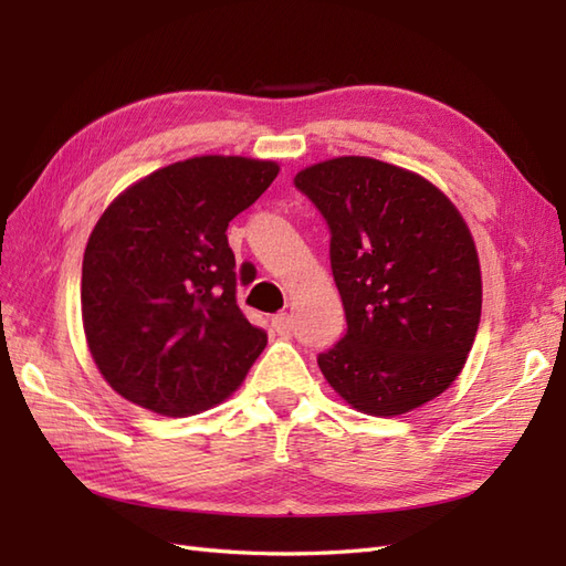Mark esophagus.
I'll return each mask as SVG.
<instances>
[{"instance_id":"obj_1","label":"esophagus","mask_w":566,"mask_h":566,"mask_svg":"<svg viewBox=\"0 0 566 566\" xmlns=\"http://www.w3.org/2000/svg\"><path fill=\"white\" fill-rule=\"evenodd\" d=\"M272 331L276 335H282V338H290L292 331H294V318L290 314H276L272 316Z\"/></svg>"}]
</instances>
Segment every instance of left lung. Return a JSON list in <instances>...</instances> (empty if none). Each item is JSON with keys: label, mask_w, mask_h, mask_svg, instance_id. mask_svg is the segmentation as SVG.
Returning a JSON list of instances; mask_svg holds the SVG:
<instances>
[{"label": "left lung", "mask_w": 566, "mask_h": 566, "mask_svg": "<svg viewBox=\"0 0 566 566\" xmlns=\"http://www.w3.org/2000/svg\"><path fill=\"white\" fill-rule=\"evenodd\" d=\"M331 226L347 333L318 355L355 411L394 418L460 377L482 318V268L460 209L430 179L365 155L296 172Z\"/></svg>", "instance_id": "obj_1"}]
</instances>
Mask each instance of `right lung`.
Here are the masks:
<instances>
[{
    "label": "right lung",
    "mask_w": 566,
    "mask_h": 566,
    "mask_svg": "<svg viewBox=\"0 0 566 566\" xmlns=\"http://www.w3.org/2000/svg\"><path fill=\"white\" fill-rule=\"evenodd\" d=\"M274 160L199 155L126 187L92 228L82 326L126 401L185 418L226 401L268 345L235 302L226 228L274 177Z\"/></svg>",
    "instance_id": "add662e5"
}]
</instances>
